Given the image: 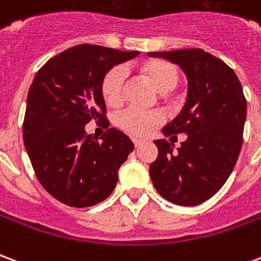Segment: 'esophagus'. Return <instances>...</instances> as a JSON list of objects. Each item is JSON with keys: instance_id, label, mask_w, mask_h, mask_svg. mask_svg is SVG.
<instances>
[{"instance_id": "esophagus-1", "label": "esophagus", "mask_w": 261, "mask_h": 261, "mask_svg": "<svg viewBox=\"0 0 261 261\" xmlns=\"http://www.w3.org/2000/svg\"><path fill=\"white\" fill-rule=\"evenodd\" d=\"M133 142H134V147L136 148H138L142 144L141 140H137V138H134V140H133Z\"/></svg>"}]
</instances>
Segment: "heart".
Returning a JSON list of instances; mask_svg holds the SVG:
<instances>
[{"label": "heart", "instance_id": "1", "mask_svg": "<svg viewBox=\"0 0 261 261\" xmlns=\"http://www.w3.org/2000/svg\"><path fill=\"white\" fill-rule=\"evenodd\" d=\"M141 71L159 91L168 92L173 89L179 82V69L175 64L164 60H149L141 65ZM125 69L121 65H114L103 75L100 92L103 100L109 106H119L124 99ZM164 114L158 110L144 112L140 109L130 108L116 116V125L120 130L134 137L148 136L152 128L162 124Z\"/></svg>", "mask_w": 261, "mask_h": 261}]
</instances>
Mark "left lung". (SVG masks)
<instances>
[{
    "label": "left lung",
    "mask_w": 261,
    "mask_h": 261,
    "mask_svg": "<svg viewBox=\"0 0 261 261\" xmlns=\"http://www.w3.org/2000/svg\"><path fill=\"white\" fill-rule=\"evenodd\" d=\"M179 64L189 93L181 113L165 127L166 137L187 134L177 152L155 141L158 158L149 166L153 186L168 201L192 207L218 193L241 153L246 97L235 71L201 48L148 53Z\"/></svg>",
    "instance_id": "8db88e82"
}]
</instances>
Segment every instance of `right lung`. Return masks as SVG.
Listing matches in <instances>:
<instances>
[{"label":"right lung","mask_w":261,"mask_h":261,"mask_svg":"<svg viewBox=\"0 0 261 261\" xmlns=\"http://www.w3.org/2000/svg\"><path fill=\"white\" fill-rule=\"evenodd\" d=\"M96 44H78L54 56L37 71L28 93L23 142L37 180L69 207H91L108 198L134 144L108 128L100 140L88 136L95 121L109 127L100 92L103 75L138 56Z\"/></svg>","instance_id":"right-lung-1"}]
</instances>
